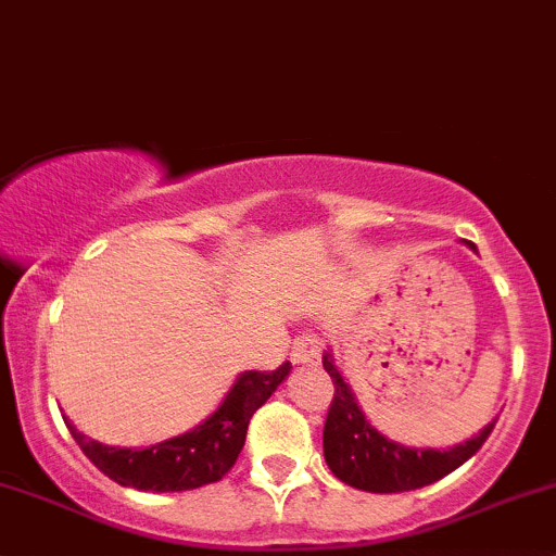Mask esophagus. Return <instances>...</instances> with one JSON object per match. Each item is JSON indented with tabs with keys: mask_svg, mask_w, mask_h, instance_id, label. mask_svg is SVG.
<instances>
[{
	"mask_svg": "<svg viewBox=\"0 0 556 556\" xmlns=\"http://www.w3.org/2000/svg\"><path fill=\"white\" fill-rule=\"evenodd\" d=\"M290 355H293L295 363L314 366V363L319 361V339H317V336H312V333L299 336V339L293 341V350H290Z\"/></svg>",
	"mask_w": 556,
	"mask_h": 556,
	"instance_id": "esophagus-1",
	"label": "esophagus"
}]
</instances>
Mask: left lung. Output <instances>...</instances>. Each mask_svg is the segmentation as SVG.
<instances>
[{
    "mask_svg": "<svg viewBox=\"0 0 556 556\" xmlns=\"http://www.w3.org/2000/svg\"><path fill=\"white\" fill-rule=\"evenodd\" d=\"M323 366L336 387L333 403H330L323 430L325 463L333 470L336 479L355 486V490L387 495V492H408L433 484V481L457 470L465 459L473 457L481 450V444L490 439L492 428L497 422V419H492L479 433L470 435L463 444L450 446V450L403 446L397 441L387 439L384 433H379L368 422L350 382L333 366L330 350L323 355Z\"/></svg>",
    "mask_w": 556,
    "mask_h": 556,
    "instance_id": "8db88e82",
    "label": "left lung"
}]
</instances>
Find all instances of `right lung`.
I'll use <instances>...</instances> for the list:
<instances>
[{"label":"right lung","mask_w":556,"mask_h":556,"mask_svg":"<svg viewBox=\"0 0 556 556\" xmlns=\"http://www.w3.org/2000/svg\"><path fill=\"white\" fill-rule=\"evenodd\" d=\"M293 366L282 363L277 371H244L233 379L220 406L188 433L159 441L150 446H106L88 439L64 417L72 439L83 454L117 481L142 492H182L220 481L237 463L247 439L252 414L274 395L290 377Z\"/></svg>","instance_id":"obj_1"}]
</instances>
